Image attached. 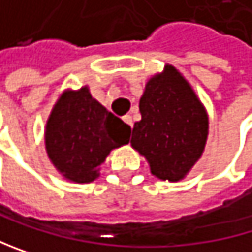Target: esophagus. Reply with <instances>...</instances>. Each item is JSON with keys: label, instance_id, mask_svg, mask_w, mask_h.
<instances>
[{"label": "esophagus", "instance_id": "34e87169", "mask_svg": "<svg viewBox=\"0 0 252 252\" xmlns=\"http://www.w3.org/2000/svg\"><path fill=\"white\" fill-rule=\"evenodd\" d=\"M123 122L127 125V126H130L132 127V125H133V120H132V116H125L123 117Z\"/></svg>", "mask_w": 252, "mask_h": 252}]
</instances>
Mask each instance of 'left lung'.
Returning <instances> with one entry per match:
<instances>
[{"mask_svg": "<svg viewBox=\"0 0 252 252\" xmlns=\"http://www.w3.org/2000/svg\"><path fill=\"white\" fill-rule=\"evenodd\" d=\"M140 112L132 147L147 159L158 179L182 180L203 155L209 133L206 108L182 73L167 64L147 81Z\"/></svg>", "mask_w": 252, "mask_h": 252, "instance_id": "1", "label": "left lung"}]
</instances>
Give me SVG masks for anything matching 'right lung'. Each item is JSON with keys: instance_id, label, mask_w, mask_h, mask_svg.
<instances>
[{"instance_id": "obj_1", "label": "right lung", "mask_w": 252, "mask_h": 252, "mask_svg": "<svg viewBox=\"0 0 252 252\" xmlns=\"http://www.w3.org/2000/svg\"><path fill=\"white\" fill-rule=\"evenodd\" d=\"M130 126L92 97L89 87L66 90L54 105L45 129L46 153L63 177L90 183L112 149L129 143Z\"/></svg>"}]
</instances>
